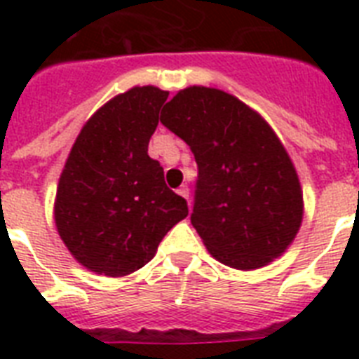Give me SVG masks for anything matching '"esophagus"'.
Returning <instances> with one entry per match:
<instances>
[{"instance_id":"34e87169","label":"esophagus","mask_w":359,"mask_h":359,"mask_svg":"<svg viewBox=\"0 0 359 359\" xmlns=\"http://www.w3.org/2000/svg\"><path fill=\"white\" fill-rule=\"evenodd\" d=\"M177 191H179V196H182L184 199H188V203H190V188H188V186H180Z\"/></svg>"}]
</instances>
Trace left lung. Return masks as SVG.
Masks as SVG:
<instances>
[{"mask_svg": "<svg viewBox=\"0 0 359 359\" xmlns=\"http://www.w3.org/2000/svg\"><path fill=\"white\" fill-rule=\"evenodd\" d=\"M160 123L197 163L191 225L219 262L264 266L287 250L302 224V188L289 154L261 115L233 95L188 87Z\"/></svg>", "mask_w": 359, "mask_h": 359, "instance_id": "obj_1", "label": "left lung"}]
</instances>
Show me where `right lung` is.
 <instances>
[{
    "mask_svg": "<svg viewBox=\"0 0 359 359\" xmlns=\"http://www.w3.org/2000/svg\"><path fill=\"white\" fill-rule=\"evenodd\" d=\"M168 95L147 86L111 98L81 128L65 163L55 225L93 272L117 278L140 270L188 216L186 199L169 190L147 152Z\"/></svg>",
    "mask_w": 359,
    "mask_h": 359,
    "instance_id": "1",
    "label": "right lung"
}]
</instances>
